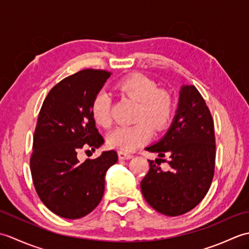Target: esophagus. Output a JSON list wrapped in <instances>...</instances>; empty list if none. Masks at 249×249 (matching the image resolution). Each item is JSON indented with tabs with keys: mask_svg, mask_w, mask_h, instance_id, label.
I'll return each instance as SVG.
<instances>
[{
	"mask_svg": "<svg viewBox=\"0 0 249 249\" xmlns=\"http://www.w3.org/2000/svg\"><path fill=\"white\" fill-rule=\"evenodd\" d=\"M118 155H119V158L121 160H130V158H133V155L128 154V153L122 152V151L118 152Z\"/></svg>",
	"mask_w": 249,
	"mask_h": 249,
	"instance_id": "1",
	"label": "esophagus"
}]
</instances>
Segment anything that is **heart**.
Listing matches in <instances>:
<instances>
[{
  "label": "heart",
  "instance_id": "obj_1",
  "mask_svg": "<svg viewBox=\"0 0 249 249\" xmlns=\"http://www.w3.org/2000/svg\"><path fill=\"white\" fill-rule=\"evenodd\" d=\"M119 91L139 103L135 125H121L107 137L108 145L123 152H131L145 144L153 136V127L162 129L170 121L173 100L170 94L158 89L157 84L143 75L135 73L118 83ZM111 99L106 92H99L92 100L91 114L97 125L108 127L111 124Z\"/></svg>",
  "mask_w": 249,
  "mask_h": 249
}]
</instances>
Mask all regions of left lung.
<instances>
[{"label": "left lung", "mask_w": 249, "mask_h": 249, "mask_svg": "<svg viewBox=\"0 0 249 249\" xmlns=\"http://www.w3.org/2000/svg\"><path fill=\"white\" fill-rule=\"evenodd\" d=\"M145 150L170 157V171H162L149 160L150 170L141 181L142 195L153 209L178 216L201 202L214 177L215 136L212 115L194 86L181 87L170 127Z\"/></svg>", "instance_id": "8db88e82"}]
</instances>
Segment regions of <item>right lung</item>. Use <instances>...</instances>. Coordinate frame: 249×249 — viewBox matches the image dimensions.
I'll return each mask as SVG.
<instances>
[{
    "label": "right lung",
    "mask_w": 249,
    "mask_h": 249,
    "mask_svg": "<svg viewBox=\"0 0 249 249\" xmlns=\"http://www.w3.org/2000/svg\"><path fill=\"white\" fill-rule=\"evenodd\" d=\"M111 76L106 71L84 70L71 75L47 95L37 121L30 160L37 195L51 212L67 219L91 213L105 192V177L118 161L115 151L80 162L83 146L104 144L91 114L95 95Z\"/></svg>",
    "instance_id": "right-lung-1"
}]
</instances>
